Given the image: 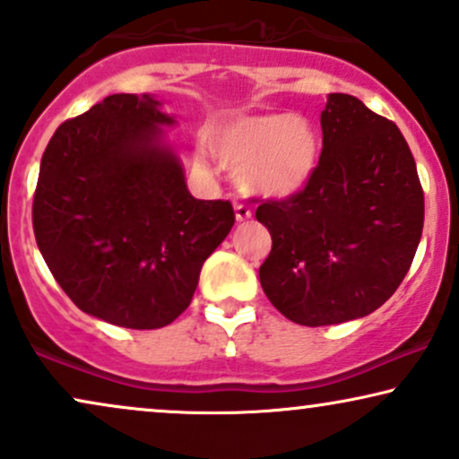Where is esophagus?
Segmentation results:
<instances>
[{"instance_id": "esophagus-1", "label": "esophagus", "mask_w": 459, "mask_h": 459, "mask_svg": "<svg viewBox=\"0 0 459 459\" xmlns=\"http://www.w3.org/2000/svg\"><path fill=\"white\" fill-rule=\"evenodd\" d=\"M235 218L237 222H246V220L252 218V209L244 205L241 201H235Z\"/></svg>"}]
</instances>
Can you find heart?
Wrapping results in <instances>:
<instances>
[{
  "instance_id": "obj_1",
  "label": "heart",
  "mask_w": 459,
  "mask_h": 459,
  "mask_svg": "<svg viewBox=\"0 0 459 459\" xmlns=\"http://www.w3.org/2000/svg\"><path fill=\"white\" fill-rule=\"evenodd\" d=\"M209 147L222 162L241 163V186L263 196L299 192L318 162V136L310 121L284 113L237 119L220 130ZM195 162L207 169V153L196 152Z\"/></svg>"
}]
</instances>
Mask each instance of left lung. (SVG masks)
Listing matches in <instances>:
<instances>
[{"label": "left lung", "mask_w": 459, "mask_h": 459, "mask_svg": "<svg viewBox=\"0 0 459 459\" xmlns=\"http://www.w3.org/2000/svg\"><path fill=\"white\" fill-rule=\"evenodd\" d=\"M320 126L310 181L282 201L256 198V220L272 233L261 286L306 327L378 310L411 269L425 212L415 158L394 121L331 93Z\"/></svg>", "instance_id": "8db88e82"}]
</instances>
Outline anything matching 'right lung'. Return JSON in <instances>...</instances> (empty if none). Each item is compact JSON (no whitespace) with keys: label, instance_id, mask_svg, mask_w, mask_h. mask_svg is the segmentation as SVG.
<instances>
[{"label":"right lung","instance_id":"1","mask_svg":"<svg viewBox=\"0 0 459 459\" xmlns=\"http://www.w3.org/2000/svg\"><path fill=\"white\" fill-rule=\"evenodd\" d=\"M158 100L113 93L64 121L42 153L36 244L79 310L128 329L167 327L235 224L230 201H198L160 145Z\"/></svg>","mask_w":459,"mask_h":459}]
</instances>
